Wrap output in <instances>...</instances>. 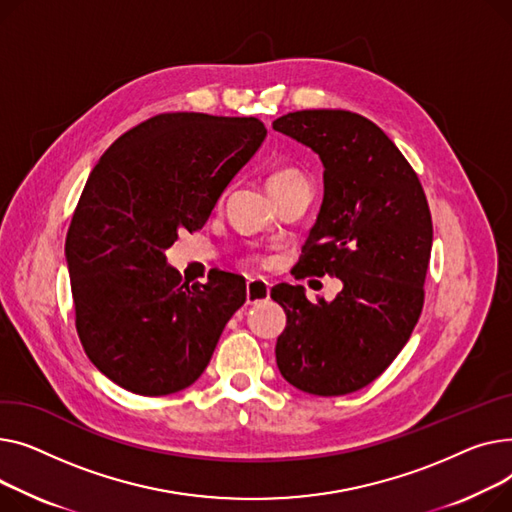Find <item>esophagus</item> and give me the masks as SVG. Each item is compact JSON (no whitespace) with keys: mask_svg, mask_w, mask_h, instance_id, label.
Segmentation results:
<instances>
[{"mask_svg":"<svg viewBox=\"0 0 512 512\" xmlns=\"http://www.w3.org/2000/svg\"><path fill=\"white\" fill-rule=\"evenodd\" d=\"M270 297V283H266L264 279H250L246 285V299L248 304H260L266 302Z\"/></svg>","mask_w":512,"mask_h":512,"instance_id":"1","label":"esophagus"}]
</instances>
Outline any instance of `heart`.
Listing matches in <instances>:
<instances>
[{
	"label": "heart",
	"mask_w": 512,
	"mask_h": 512,
	"mask_svg": "<svg viewBox=\"0 0 512 512\" xmlns=\"http://www.w3.org/2000/svg\"><path fill=\"white\" fill-rule=\"evenodd\" d=\"M291 177H297V173H295V171H277V173L270 175V179H268V186L281 184V182H285V179H291ZM252 262H256V264H262L264 260L256 256V258H252Z\"/></svg>",
	"instance_id": "1"
}]
</instances>
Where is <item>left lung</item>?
<instances>
[{
  "label": "left lung",
  "instance_id": "8db88e82",
  "mask_svg": "<svg viewBox=\"0 0 512 512\" xmlns=\"http://www.w3.org/2000/svg\"><path fill=\"white\" fill-rule=\"evenodd\" d=\"M273 128L320 157L324 196L297 279L335 275L333 302L302 285L270 297L287 314L275 355L281 376L310 395L339 397L376 380L409 341L424 308L432 217L422 184L370 119L341 109L287 113Z\"/></svg>",
  "mask_w": 512,
  "mask_h": 512
}]
</instances>
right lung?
<instances>
[{
  "label": "right lung",
  "instance_id": "add662e5",
  "mask_svg": "<svg viewBox=\"0 0 512 512\" xmlns=\"http://www.w3.org/2000/svg\"><path fill=\"white\" fill-rule=\"evenodd\" d=\"M264 138L256 117L161 113L119 136L88 175L66 237L76 330L90 362L130 393L194 384L244 306L242 277L221 270L188 285L165 252L208 221Z\"/></svg>",
  "mask_w": 512,
  "mask_h": 512
}]
</instances>
